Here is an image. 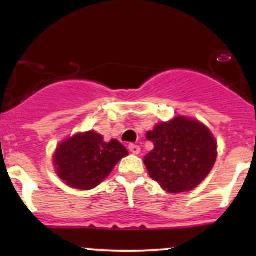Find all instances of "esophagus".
I'll list each match as a JSON object with an SVG mask.
<instances>
[{"instance_id": "esophagus-1", "label": "esophagus", "mask_w": 256, "mask_h": 256, "mask_svg": "<svg viewBox=\"0 0 256 256\" xmlns=\"http://www.w3.org/2000/svg\"><path fill=\"white\" fill-rule=\"evenodd\" d=\"M129 152H130L132 155H138L141 152V148L136 144H129Z\"/></svg>"}]
</instances>
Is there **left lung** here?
<instances>
[{
	"instance_id": "obj_1",
	"label": "left lung",
	"mask_w": 256,
	"mask_h": 256,
	"mask_svg": "<svg viewBox=\"0 0 256 256\" xmlns=\"http://www.w3.org/2000/svg\"><path fill=\"white\" fill-rule=\"evenodd\" d=\"M154 149L144 157L149 176L169 194L188 192L208 177L216 160V141L200 121L183 115L146 132Z\"/></svg>"
}]
</instances>
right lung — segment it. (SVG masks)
<instances>
[{"label": "right lung", "instance_id": "right-lung-1", "mask_svg": "<svg viewBox=\"0 0 256 256\" xmlns=\"http://www.w3.org/2000/svg\"><path fill=\"white\" fill-rule=\"evenodd\" d=\"M128 150L118 140L104 142L94 130L65 138L54 154L56 174L70 188L92 190L110 176Z\"/></svg>", "mask_w": 256, "mask_h": 256}]
</instances>
